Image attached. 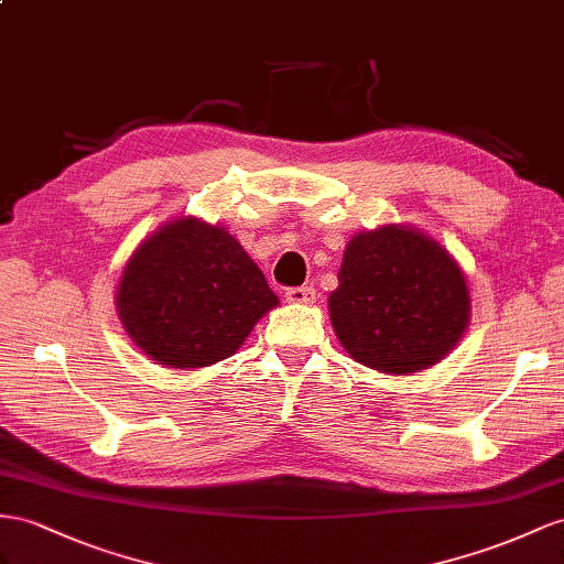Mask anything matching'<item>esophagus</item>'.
I'll return each instance as SVG.
<instances>
[{"mask_svg": "<svg viewBox=\"0 0 564 564\" xmlns=\"http://www.w3.org/2000/svg\"><path fill=\"white\" fill-rule=\"evenodd\" d=\"M314 288L312 285H297V288H288L285 291V300L291 305H312L314 302Z\"/></svg>", "mask_w": 564, "mask_h": 564, "instance_id": "obj_1", "label": "esophagus"}]
</instances>
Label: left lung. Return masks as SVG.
<instances>
[{
    "instance_id": "8db88e82",
    "label": "left lung",
    "mask_w": 564,
    "mask_h": 564,
    "mask_svg": "<svg viewBox=\"0 0 564 564\" xmlns=\"http://www.w3.org/2000/svg\"><path fill=\"white\" fill-rule=\"evenodd\" d=\"M469 288L443 245L410 226L357 234L328 297L336 336L355 362L414 373L451 352L469 326Z\"/></svg>"
}]
</instances>
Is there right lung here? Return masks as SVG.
<instances>
[{
	"mask_svg": "<svg viewBox=\"0 0 564 564\" xmlns=\"http://www.w3.org/2000/svg\"><path fill=\"white\" fill-rule=\"evenodd\" d=\"M279 305L264 273L224 226L183 216L144 238L123 267L117 310L156 365L197 369L234 355Z\"/></svg>",
	"mask_w": 564,
	"mask_h": 564,
	"instance_id": "right-lung-1",
	"label": "right lung"
}]
</instances>
